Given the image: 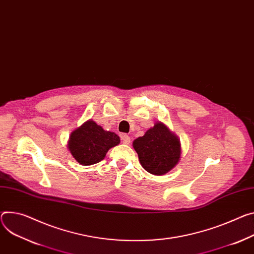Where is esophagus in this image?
Masks as SVG:
<instances>
[{"mask_svg": "<svg viewBox=\"0 0 254 254\" xmlns=\"http://www.w3.org/2000/svg\"><path fill=\"white\" fill-rule=\"evenodd\" d=\"M121 139H122V141H123V143L124 144H129L130 143V137H129V135L128 134H127V133H123L122 135H121Z\"/></svg>", "mask_w": 254, "mask_h": 254, "instance_id": "obj_1", "label": "esophagus"}]
</instances>
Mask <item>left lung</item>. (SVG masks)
Wrapping results in <instances>:
<instances>
[{
    "label": "left lung",
    "instance_id": "left-lung-1",
    "mask_svg": "<svg viewBox=\"0 0 254 254\" xmlns=\"http://www.w3.org/2000/svg\"><path fill=\"white\" fill-rule=\"evenodd\" d=\"M143 168L154 175H164L180 159V141L162 123H156L143 136L132 142Z\"/></svg>",
    "mask_w": 254,
    "mask_h": 254
}]
</instances>
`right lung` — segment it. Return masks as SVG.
<instances>
[{
    "label": "right lung",
    "mask_w": 254,
    "mask_h": 254,
    "mask_svg": "<svg viewBox=\"0 0 254 254\" xmlns=\"http://www.w3.org/2000/svg\"><path fill=\"white\" fill-rule=\"evenodd\" d=\"M121 143L120 136L104 130L94 121H87L72 131L67 148L81 165L88 166L100 162L112 147Z\"/></svg>",
    "instance_id": "obj_1"
}]
</instances>
